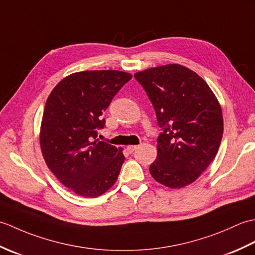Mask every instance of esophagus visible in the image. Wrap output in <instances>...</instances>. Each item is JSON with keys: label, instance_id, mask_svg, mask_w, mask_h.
Returning <instances> with one entry per match:
<instances>
[{"label": "esophagus", "instance_id": "esophagus-1", "mask_svg": "<svg viewBox=\"0 0 255 255\" xmlns=\"http://www.w3.org/2000/svg\"><path fill=\"white\" fill-rule=\"evenodd\" d=\"M138 148V145H132V144H129V145H127V151L129 153H132L134 150H136Z\"/></svg>", "mask_w": 255, "mask_h": 255}]
</instances>
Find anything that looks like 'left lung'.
<instances>
[{"label":"left lung","mask_w":255,"mask_h":255,"mask_svg":"<svg viewBox=\"0 0 255 255\" xmlns=\"http://www.w3.org/2000/svg\"><path fill=\"white\" fill-rule=\"evenodd\" d=\"M162 131L158 156L150 165L156 182L181 188L196 181L218 152L224 133L223 112L208 84L181 64L137 72Z\"/></svg>","instance_id":"left-lung-1"}]
</instances>
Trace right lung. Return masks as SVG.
Instances as JSON below:
<instances>
[{"mask_svg":"<svg viewBox=\"0 0 255 255\" xmlns=\"http://www.w3.org/2000/svg\"><path fill=\"white\" fill-rule=\"evenodd\" d=\"M132 78L117 70L68 75L48 96L40 126V148L50 171L83 197H97L115 184L125 161L122 148L100 141L103 113Z\"/></svg>","mask_w":255,"mask_h":255,"instance_id":"1","label":"right lung"}]
</instances>
